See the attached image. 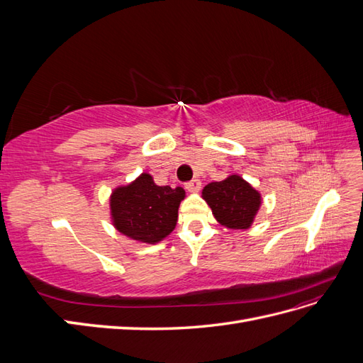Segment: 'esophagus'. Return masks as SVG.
Masks as SVG:
<instances>
[{"instance_id":"1","label":"esophagus","mask_w":363,"mask_h":363,"mask_svg":"<svg viewBox=\"0 0 363 363\" xmlns=\"http://www.w3.org/2000/svg\"><path fill=\"white\" fill-rule=\"evenodd\" d=\"M184 188L188 189L189 192H199L201 189V182L199 179H194L188 183H184Z\"/></svg>"}]
</instances>
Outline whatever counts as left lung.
<instances>
[{"label": "left lung", "mask_w": 363, "mask_h": 363, "mask_svg": "<svg viewBox=\"0 0 363 363\" xmlns=\"http://www.w3.org/2000/svg\"><path fill=\"white\" fill-rule=\"evenodd\" d=\"M203 199L216 221L233 230L250 228L262 203L260 194L239 175L208 183L203 189Z\"/></svg>", "instance_id": "1"}]
</instances>
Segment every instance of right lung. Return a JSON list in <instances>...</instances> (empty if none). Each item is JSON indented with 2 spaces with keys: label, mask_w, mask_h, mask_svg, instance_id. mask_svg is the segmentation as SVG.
Segmentation results:
<instances>
[{
  "label": "right lung",
  "mask_w": 363,
  "mask_h": 363,
  "mask_svg": "<svg viewBox=\"0 0 363 363\" xmlns=\"http://www.w3.org/2000/svg\"><path fill=\"white\" fill-rule=\"evenodd\" d=\"M183 188L157 186L150 174H140L127 186H119L111 196L112 221L118 232L156 244L167 238L177 224Z\"/></svg>",
  "instance_id": "right-lung-1"
}]
</instances>
